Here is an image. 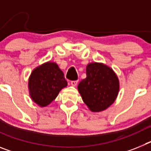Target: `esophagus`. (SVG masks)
<instances>
[{
  "label": "esophagus",
  "mask_w": 151,
  "mask_h": 151,
  "mask_svg": "<svg viewBox=\"0 0 151 151\" xmlns=\"http://www.w3.org/2000/svg\"><path fill=\"white\" fill-rule=\"evenodd\" d=\"M78 83V81H71V85L72 86H76Z\"/></svg>",
  "instance_id": "34e87169"
}]
</instances>
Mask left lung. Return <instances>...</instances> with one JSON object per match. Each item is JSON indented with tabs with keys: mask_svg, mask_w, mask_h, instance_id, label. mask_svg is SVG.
Segmentation results:
<instances>
[{
	"mask_svg": "<svg viewBox=\"0 0 151 151\" xmlns=\"http://www.w3.org/2000/svg\"><path fill=\"white\" fill-rule=\"evenodd\" d=\"M86 76L78 85L84 103L93 112L106 110L118 95V77L111 68L100 63L88 64Z\"/></svg>",
	"mask_w": 151,
	"mask_h": 151,
	"instance_id": "1",
	"label": "left lung"
}]
</instances>
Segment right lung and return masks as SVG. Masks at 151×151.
<instances>
[{
	"label": "right lung",
	"instance_id": "add662e5",
	"mask_svg": "<svg viewBox=\"0 0 151 151\" xmlns=\"http://www.w3.org/2000/svg\"><path fill=\"white\" fill-rule=\"evenodd\" d=\"M67 86L64 74L56 63L47 62L36 67L29 79L30 97L40 106L50 104Z\"/></svg>",
	"mask_w": 151,
	"mask_h": 151
}]
</instances>
